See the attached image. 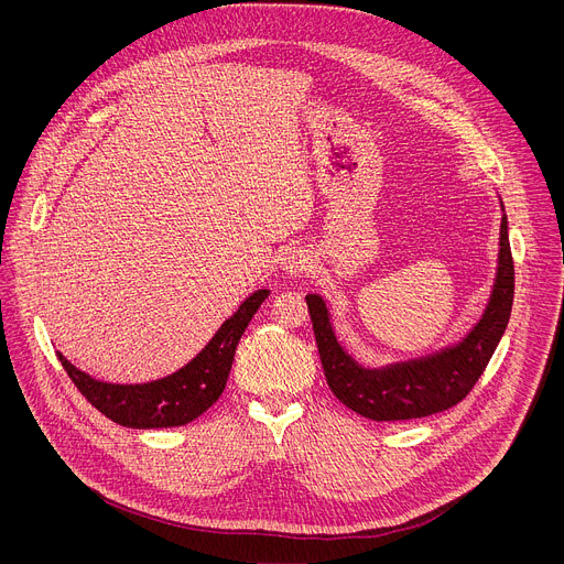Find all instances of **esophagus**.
I'll return each instance as SVG.
<instances>
[{"label":"esophagus","mask_w":564,"mask_h":564,"mask_svg":"<svg viewBox=\"0 0 564 564\" xmlns=\"http://www.w3.org/2000/svg\"><path fill=\"white\" fill-rule=\"evenodd\" d=\"M281 265H283V270H285L288 274L301 276V274L310 272L312 259H310V254H307L305 250H301V248H290V250L283 254Z\"/></svg>","instance_id":"esophagus-1"}]
</instances>
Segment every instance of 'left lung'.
<instances>
[{
  "label": "left lung",
  "mask_w": 564,
  "mask_h": 564,
  "mask_svg": "<svg viewBox=\"0 0 564 564\" xmlns=\"http://www.w3.org/2000/svg\"><path fill=\"white\" fill-rule=\"evenodd\" d=\"M513 257L509 246L507 216L500 225V259L491 301L479 324L453 348L433 357L392 364L386 368L359 366L337 341L324 299L307 294L316 348L326 381L335 397L350 411L375 420H417L453 409L470 392L491 361L511 316L513 305Z\"/></svg>",
  "instance_id": "8db88e82"
}]
</instances>
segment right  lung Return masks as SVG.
Wrapping results in <instances>:
<instances>
[{
  "label": "right lung",
  "instance_id": "obj_1",
  "mask_svg": "<svg viewBox=\"0 0 564 564\" xmlns=\"http://www.w3.org/2000/svg\"><path fill=\"white\" fill-rule=\"evenodd\" d=\"M270 290H257L229 316L203 352L178 372L149 383H105L70 366L59 352V361L75 383L105 417L129 429L185 426L203 415L223 394L240 335Z\"/></svg>",
  "mask_w": 564,
  "mask_h": 564
}]
</instances>
